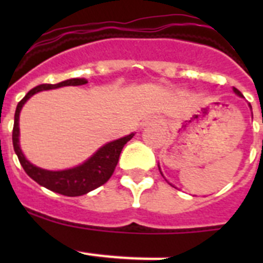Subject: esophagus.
<instances>
[{
    "label": "esophagus",
    "mask_w": 263,
    "mask_h": 263,
    "mask_svg": "<svg viewBox=\"0 0 263 263\" xmlns=\"http://www.w3.org/2000/svg\"><path fill=\"white\" fill-rule=\"evenodd\" d=\"M153 122H157V124H162V120H159V118H154V120H153Z\"/></svg>",
    "instance_id": "obj_1"
}]
</instances>
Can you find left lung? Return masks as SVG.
<instances>
[{
    "instance_id": "obj_1",
    "label": "left lung",
    "mask_w": 263,
    "mask_h": 263,
    "mask_svg": "<svg viewBox=\"0 0 263 263\" xmlns=\"http://www.w3.org/2000/svg\"><path fill=\"white\" fill-rule=\"evenodd\" d=\"M233 92H234V93H236V95H237V96H240V97H243V96H242V93H241L240 90L237 89V88H233ZM249 106H250V104H249ZM250 109H252V106H250ZM158 167H159V164H158ZM159 171H160V167H159ZM160 174H162V171H160ZM162 175H163V174H162Z\"/></svg>"
}]
</instances>
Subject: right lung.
<instances>
[{"mask_svg": "<svg viewBox=\"0 0 263 263\" xmlns=\"http://www.w3.org/2000/svg\"><path fill=\"white\" fill-rule=\"evenodd\" d=\"M87 79H68L58 84H41L32 88L26 96L18 103L15 115H14V127H13V146L14 152L20 159L21 166L26 171L27 175L35 180L38 184L43 185L50 191L64 196H81L88 192L93 191L97 187L103 185L109 180L116 166L118 163L121 152L126 142L134 137V133L125 136L120 139L105 143L97 150L92 157L88 158L85 162L72 168L60 170V171H50V170L41 168L35 164L30 163L26 157L23 155L20 145V113L27 100L38 92L48 89H57L60 87L68 85H84L87 84Z\"/></svg>", "mask_w": 263, "mask_h": 263, "instance_id": "right-lung-1", "label": "right lung"}]
</instances>
